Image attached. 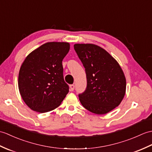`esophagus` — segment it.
Listing matches in <instances>:
<instances>
[{
	"instance_id": "obj_1",
	"label": "esophagus",
	"mask_w": 152,
	"mask_h": 152,
	"mask_svg": "<svg viewBox=\"0 0 152 152\" xmlns=\"http://www.w3.org/2000/svg\"><path fill=\"white\" fill-rule=\"evenodd\" d=\"M69 89L70 91H73L74 89H75V86H74V85H70Z\"/></svg>"
}]
</instances>
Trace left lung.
Masks as SVG:
<instances>
[{"mask_svg": "<svg viewBox=\"0 0 152 152\" xmlns=\"http://www.w3.org/2000/svg\"><path fill=\"white\" fill-rule=\"evenodd\" d=\"M74 48L86 69L87 88L79 99L83 106L97 115L118 106L124 97L126 80L118 63L94 44H75Z\"/></svg>", "mask_w": 152, "mask_h": 152, "instance_id": "obj_1", "label": "left lung"}]
</instances>
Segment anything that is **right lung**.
Returning <instances> with one entry per match:
<instances>
[{"label":"right lung","mask_w":152,"mask_h":152,"mask_svg":"<svg viewBox=\"0 0 152 152\" xmlns=\"http://www.w3.org/2000/svg\"><path fill=\"white\" fill-rule=\"evenodd\" d=\"M70 44L48 42L27 56L21 65L18 79L20 96L31 110L46 113L61 104L69 93L63 78L62 61Z\"/></svg>","instance_id":"right-lung-1"}]
</instances>
